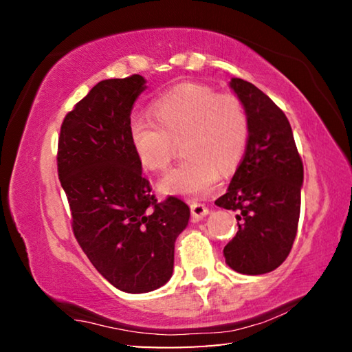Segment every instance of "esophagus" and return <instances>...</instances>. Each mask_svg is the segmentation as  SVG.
<instances>
[{
    "label": "esophagus",
    "instance_id": "1",
    "mask_svg": "<svg viewBox=\"0 0 352 352\" xmlns=\"http://www.w3.org/2000/svg\"><path fill=\"white\" fill-rule=\"evenodd\" d=\"M206 214L208 208L204 204H197V201H192V204H190V216H192L194 220L204 219Z\"/></svg>",
    "mask_w": 352,
    "mask_h": 352
}]
</instances>
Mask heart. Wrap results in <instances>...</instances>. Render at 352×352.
I'll use <instances>...</instances> for the list:
<instances>
[{
    "mask_svg": "<svg viewBox=\"0 0 352 352\" xmlns=\"http://www.w3.org/2000/svg\"><path fill=\"white\" fill-rule=\"evenodd\" d=\"M155 121L135 116L130 141L141 164L153 172L169 169L182 142L183 162L164 178L169 192L204 195L222 172L241 162L248 141V118L234 94H219L204 83H180L152 105Z\"/></svg>",
    "mask_w": 352,
    "mask_h": 352,
    "instance_id": "heart-1",
    "label": "heart"
}]
</instances>
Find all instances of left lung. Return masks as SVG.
I'll list each match as a JSON object with an SVG mask.
<instances>
[{
  "instance_id": "8db88e82",
  "label": "left lung",
  "mask_w": 352,
  "mask_h": 352,
  "mask_svg": "<svg viewBox=\"0 0 352 352\" xmlns=\"http://www.w3.org/2000/svg\"><path fill=\"white\" fill-rule=\"evenodd\" d=\"M230 87L248 118V141L228 190L216 200L237 211L236 236L223 256L243 275H264L278 269L294 245L301 208L302 162L289 119L273 100L242 79Z\"/></svg>"
}]
</instances>
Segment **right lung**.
Here are the masks:
<instances>
[{
  "label": "right lung",
  "instance_id": "add662e5",
  "mask_svg": "<svg viewBox=\"0 0 352 352\" xmlns=\"http://www.w3.org/2000/svg\"><path fill=\"white\" fill-rule=\"evenodd\" d=\"M144 83L132 74L94 85L65 116L57 148L76 239L100 275L127 294L169 281L190 214L174 195L157 200L130 141V113Z\"/></svg>",
  "mask_w": 352,
  "mask_h": 352
}]
</instances>
